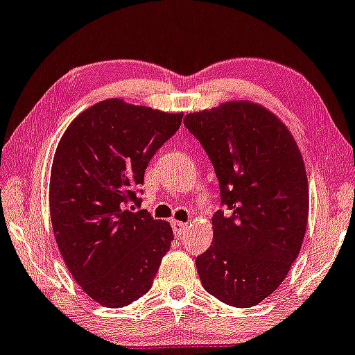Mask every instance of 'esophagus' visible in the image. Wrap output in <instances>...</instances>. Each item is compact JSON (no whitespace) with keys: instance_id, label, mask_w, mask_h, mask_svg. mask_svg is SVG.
Returning <instances> with one entry per match:
<instances>
[{"instance_id":"34e87169","label":"esophagus","mask_w":355,"mask_h":355,"mask_svg":"<svg viewBox=\"0 0 355 355\" xmlns=\"http://www.w3.org/2000/svg\"><path fill=\"white\" fill-rule=\"evenodd\" d=\"M170 224H172L173 232H175V236H177V237H182V234H183V232H185V230L188 227V224H187V223L175 221V219H173V221L170 223Z\"/></svg>"}]
</instances>
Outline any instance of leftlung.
<instances>
[{"mask_svg":"<svg viewBox=\"0 0 355 355\" xmlns=\"http://www.w3.org/2000/svg\"><path fill=\"white\" fill-rule=\"evenodd\" d=\"M183 124L208 154L221 205L213 242L196 257L205 290L236 308L266 300L298 257L308 224V178L286 125L263 106L231 101Z\"/></svg>","mask_w":355,"mask_h":355,"instance_id":"left-lung-1","label":"left lung"}]
</instances>
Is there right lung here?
<instances>
[{
	"instance_id": "right-lung-1",
	"label": "right lung",
	"mask_w": 355,
	"mask_h": 355,
	"mask_svg": "<svg viewBox=\"0 0 355 355\" xmlns=\"http://www.w3.org/2000/svg\"><path fill=\"white\" fill-rule=\"evenodd\" d=\"M182 118L113 98L78 114L58 142L49 187L53 234L77 284L103 306L146 295L168 252L170 224L128 206H141L147 165Z\"/></svg>"
}]
</instances>
